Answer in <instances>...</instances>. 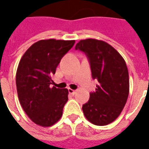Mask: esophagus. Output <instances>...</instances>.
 <instances>
[{"label": "esophagus", "mask_w": 149, "mask_h": 149, "mask_svg": "<svg viewBox=\"0 0 149 149\" xmlns=\"http://www.w3.org/2000/svg\"><path fill=\"white\" fill-rule=\"evenodd\" d=\"M68 93L70 94H72V95H74L76 93H77V91L73 90V89H72V88H68Z\"/></svg>", "instance_id": "34e87169"}]
</instances>
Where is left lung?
<instances>
[{
  "mask_svg": "<svg viewBox=\"0 0 149 149\" xmlns=\"http://www.w3.org/2000/svg\"><path fill=\"white\" fill-rule=\"evenodd\" d=\"M85 53L90 64L92 77L98 81L96 91L82 110L88 121L107 125L118 117L129 93L128 71L125 60L112 46L103 40H81L75 47Z\"/></svg>",
  "mask_w": 149,
  "mask_h": 149,
  "instance_id": "obj_1",
  "label": "left lung"
}]
</instances>
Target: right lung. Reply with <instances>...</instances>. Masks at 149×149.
I'll list each match as a JSON object with an SVG mask.
<instances>
[{
  "label": "right lung",
  "mask_w": 149,
  "mask_h": 149,
  "mask_svg": "<svg viewBox=\"0 0 149 149\" xmlns=\"http://www.w3.org/2000/svg\"><path fill=\"white\" fill-rule=\"evenodd\" d=\"M74 44L75 40H41L30 46L19 62L16 74L18 98L37 125L49 127L61 117L68 91L52 87V76Z\"/></svg>",
  "instance_id": "right-lung-1"
}]
</instances>
